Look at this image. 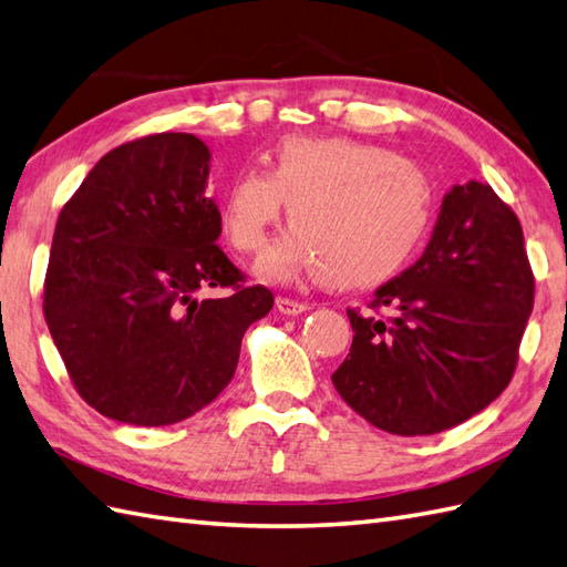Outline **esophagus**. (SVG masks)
<instances>
[{"instance_id":"obj_1","label":"esophagus","mask_w":567,"mask_h":567,"mask_svg":"<svg viewBox=\"0 0 567 567\" xmlns=\"http://www.w3.org/2000/svg\"><path fill=\"white\" fill-rule=\"evenodd\" d=\"M276 310H279L281 316H300V312L308 310V303H300V300L279 296L276 298Z\"/></svg>"}]
</instances>
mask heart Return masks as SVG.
<instances>
[{"label":"heart","mask_w":567,"mask_h":567,"mask_svg":"<svg viewBox=\"0 0 567 567\" xmlns=\"http://www.w3.org/2000/svg\"><path fill=\"white\" fill-rule=\"evenodd\" d=\"M288 204L291 230L274 240L257 274H318L334 288H371L395 276L434 218L426 174L383 145L357 137L291 135L269 153V172L247 167L220 198V228L237 251L261 247Z\"/></svg>","instance_id":"obj_1"}]
</instances>
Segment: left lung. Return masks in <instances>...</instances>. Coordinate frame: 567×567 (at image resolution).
Listing matches in <instances>:
<instances>
[{"label": "left lung", "instance_id": "1", "mask_svg": "<svg viewBox=\"0 0 567 567\" xmlns=\"http://www.w3.org/2000/svg\"><path fill=\"white\" fill-rule=\"evenodd\" d=\"M369 308L347 310L354 342L332 373L347 405L398 436L473 417L512 381L534 308L519 218L493 186H451L424 255Z\"/></svg>", "mask_w": 567, "mask_h": 567}]
</instances>
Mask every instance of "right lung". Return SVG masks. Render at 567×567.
<instances>
[{
    "instance_id": "right-lung-1",
    "label": "right lung",
    "mask_w": 567,
    "mask_h": 567,
    "mask_svg": "<svg viewBox=\"0 0 567 567\" xmlns=\"http://www.w3.org/2000/svg\"><path fill=\"white\" fill-rule=\"evenodd\" d=\"M210 150L192 133L113 147L60 210L43 312L78 393L104 417L165 426L233 381L251 322L274 306L216 245ZM225 299H198L206 287Z\"/></svg>"
}]
</instances>
